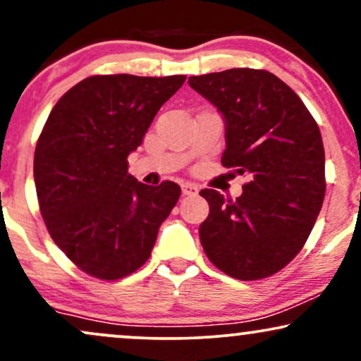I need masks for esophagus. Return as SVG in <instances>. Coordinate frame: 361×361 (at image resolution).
I'll return each instance as SVG.
<instances>
[{"mask_svg": "<svg viewBox=\"0 0 361 361\" xmlns=\"http://www.w3.org/2000/svg\"><path fill=\"white\" fill-rule=\"evenodd\" d=\"M181 192H183V195H197L198 188L193 183H183L181 185Z\"/></svg>", "mask_w": 361, "mask_h": 361, "instance_id": "esophagus-1", "label": "esophagus"}]
</instances>
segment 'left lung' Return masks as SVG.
Wrapping results in <instances>:
<instances>
[{
  "label": "left lung",
  "mask_w": 361,
  "mask_h": 361,
  "mask_svg": "<svg viewBox=\"0 0 361 361\" xmlns=\"http://www.w3.org/2000/svg\"><path fill=\"white\" fill-rule=\"evenodd\" d=\"M188 85L224 118L222 166L247 173L241 197L200 195L204 251L238 280L280 271L307 241L324 200V146L316 120L290 86L263 69H227L190 76Z\"/></svg>",
  "instance_id": "8db88e82"
}]
</instances>
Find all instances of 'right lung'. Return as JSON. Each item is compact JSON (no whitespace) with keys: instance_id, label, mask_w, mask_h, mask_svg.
I'll list each match as a JSON object with an SVG mask.
<instances>
[{"instance_id":"right-lung-1","label":"right lung","mask_w":361,"mask_h":361,"mask_svg":"<svg viewBox=\"0 0 361 361\" xmlns=\"http://www.w3.org/2000/svg\"><path fill=\"white\" fill-rule=\"evenodd\" d=\"M186 76H91L56 103L35 147L40 212L54 243L82 271L118 280L142 267L180 198L173 181L144 185L127 157Z\"/></svg>"}]
</instances>
